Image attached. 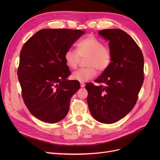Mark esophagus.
<instances>
[{
    "mask_svg": "<svg viewBox=\"0 0 160 160\" xmlns=\"http://www.w3.org/2000/svg\"><path fill=\"white\" fill-rule=\"evenodd\" d=\"M80 86H81V88H84L85 85L83 82H80Z\"/></svg>",
    "mask_w": 160,
    "mask_h": 160,
    "instance_id": "1",
    "label": "esophagus"
}]
</instances>
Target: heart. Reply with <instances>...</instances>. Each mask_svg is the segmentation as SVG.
I'll use <instances>...</instances> for the list:
<instances>
[{
    "instance_id": "1",
    "label": "heart",
    "mask_w": 160,
    "mask_h": 160,
    "mask_svg": "<svg viewBox=\"0 0 160 160\" xmlns=\"http://www.w3.org/2000/svg\"><path fill=\"white\" fill-rule=\"evenodd\" d=\"M77 51L69 49L66 51L64 59L71 69H76L81 58L86 57V68L75 71L72 78L80 82L88 81L97 75V69L104 71L108 69L112 61V52L110 48L103 45L102 41L93 36L87 37L77 44Z\"/></svg>"
}]
</instances>
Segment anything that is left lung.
<instances>
[{
	"label": "left lung",
	"instance_id": "8db88e82",
	"mask_svg": "<svg viewBox=\"0 0 160 160\" xmlns=\"http://www.w3.org/2000/svg\"><path fill=\"white\" fill-rule=\"evenodd\" d=\"M109 41L112 61L98 79L89 83L88 103L90 113L98 122L113 123L132 110L143 83V56L137 43L128 33L118 28L98 32Z\"/></svg>",
	"mask_w": 160,
	"mask_h": 160
}]
</instances>
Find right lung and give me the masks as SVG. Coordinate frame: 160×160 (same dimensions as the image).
I'll use <instances>...</instances> for the list:
<instances>
[{"label":"right lung","instance_id":"obj_1","mask_svg":"<svg viewBox=\"0 0 160 160\" xmlns=\"http://www.w3.org/2000/svg\"><path fill=\"white\" fill-rule=\"evenodd\" d=\"M85 33L68 28H45L37 32L20 53L17 75L24 102L39 120L55 123L68 113L71 97L80 89L71 75L64 55Z\"/></svg>","mask_w":160,"mask_h":160}]
</instances>
